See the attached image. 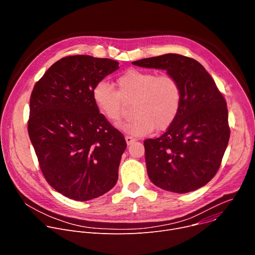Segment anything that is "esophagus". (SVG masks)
Listing matches in <instances>:
<instances>
[{"instance_id":"esophagus-1","label":"esophagus","mask_w":255,"mask_h":255,"mask_svg":"<svg viewBox=\"0 0 255 255\" xmlns=\"http://www.w3.org/2000/svg\"><path fill=\"white\" fill-rule=\"evenodd\" d=\"M125 140H126V142H127L128 145H130L131 143H133L134 141H136V139H135L134 137L129 136V135H126V136H125Z\"/></svg>"}]
</instances>
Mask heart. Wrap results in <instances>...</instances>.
Wrapping results in <instances>:
<instances>
[{"instance_id":"heart-1","label":"heart","mask_w":255,"mask_h":255,"mask_svg":"<svg viewBox=\"0 0 255 255\" xmlns=\"http://www.w3.org/2000/svg\"><path fill=\"white\" fill-rule=\"evenodd\" d=\"M116 86L117 91L106 82H99L92 96L98 111L113 123L122 117L124 102H134L132 112L135 116L118 125L124 132L145 136L155 127L166 129L175 120L181 104V88L172 75L129 69L117 78Z\"/></svg>"}]
</instances>
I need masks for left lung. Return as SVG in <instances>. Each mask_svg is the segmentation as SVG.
<instances>
[{
  "label": "left lung",
  "instance_id": "1",
  "mask_svg": "<svg viewBox=\"0 0 255 255\" xmlns=\"http://www.w3.org/2000/svg\"><path fill=\"white\" fill-rule=\"evenodd\" d=\"M132 63L164 69L181 88V104L173 123L160 137L144 141L150 180L178 194L204 187L219 169L230 137L223 95L205 67L191 57L168 53Z\"/></svg>",
  "mask_w": 255,
  "mask_h": 255
}]
</instances>
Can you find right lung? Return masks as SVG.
Masks as SVG:
<instances>
[{
	"mask_svg": "<svg viewBox=\"0 0 255 255\" xmlns=\"http://www.w3.org/2000/svg\"><path fill=\"white\" fill-rule=\"evenodd\" d=\"M119 62L90 55L57 60L35 84L28 133L47 183L61 195L89 201L118 180L127 144L122 133L98 111L94 87Z\"/></svg>",
	"mask_w": 255,
	"mask_h": 255,
	"instance_id": "1",
	"label": "right lung"
}]
</instances>
